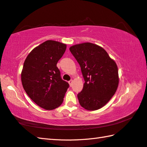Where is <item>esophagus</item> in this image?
<instances>
[{
	"label": "esophagus",
	"instance_id": "34e87169",
	"mask_svg": "<svg viewBox=\"0 0 147 147\" xmlns=\"http://www.w3.org/2000/svg\"><path fill=\"white\" fill-rule=\"evenodd\" d=\"M68 83H69V84L70 86H72V85H73V80H69V82H68Z\"/></svg>",
	"mask_w": 147,
	"mask_h": 147
}]
</instances>
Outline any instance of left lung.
<instances>
[{
  "instance_id": "8db88e82",
  "label": "left lung",
  "mask_w": 147,
  "mask_h": 147,
  "mask_svg": "<svg viewBox=\"0 0 147 147\" xmlns=\"http://www.w3.org/2000/svg\"><path fill=\"white\" fill-rule=\"evenodd\" d=\"M69 51L79 63L85 80L83 90L77 95L80 104L88 111L100 109L117 90L116 64L104 49L92 43L73 45Z\"/></svg>"
}]
</instances>
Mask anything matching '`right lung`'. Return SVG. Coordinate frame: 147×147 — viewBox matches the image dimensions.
Segmentation results:
<instances>
[{
    "label": "right lung",
    "mask_w": 147,
    "mask_h": 147,
    "mask_svg": "<svg viewBox=\"0 0 147 147\" xmlns=\"http://www.w3.org/2000/svg\"><path fill=\"white\" fill-rule=\"evenodd\" d=\"M66 45L47 40L34 49L27 56L21 73L23 88L32 100L45 110L59 107L69 86L61 78L57 62Z\"/></svg>",
    "instance_id": "obj_1"
}]
</instances>
